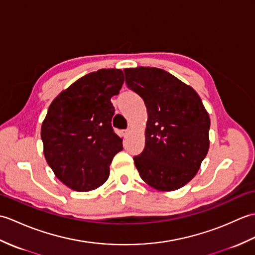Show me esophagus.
Wrapping results in <instances>:
<instances>
[{"instance_id": "esophagus-1", "label": "esophagus", "mask_w": 255, "mask_h": 255, "mask_svg": "<svg viewBox=\"0 0 255 255\" xmlns=\"http://www.w3.org/2000/svg\"><path fill=\"white\" fill-rule=\"evenodd\" d=\"M131 133V129L130 128H128V129H126V130H125V136H129V134Z\"/></svg>"}]
</instances>
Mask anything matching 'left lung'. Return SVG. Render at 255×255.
<instances>
[{"mask_svg":"<svg viewBox=\"0 0 255 255\" xmlns=\"http://www.w3.org/2000/svg\"><path fill=\"white\" fill-rule=\"evenodd\" d=\"M127 86L147 107L145 147L134 156L140 177L156 191L183 187L209 149L210 118L197 92L159 68H127Z\"/></svg>","mask_w":255,"mask_h":255,"instance_id":"left-lung-1","label":"left lung"}]
</instances>
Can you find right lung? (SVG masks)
<instances>
[{
    "label": "right lung",
    "mask_w": 255,
    "mask_h": 255,
    "mask_svg": "<svg viewBox=\"0 0 255 255\" xmlns=\"http://www.w3.org/2000/svg\"><path fill=\"white\" fill-rule=\"evenodd\" d=\"M124 84L121 69H101L63 90L48 108L41 140L48 165L59 181L77 192L102 186L113 158L123 150L114 132L111 99Z\"/></svg>",
    "instance_id": "1"
}]
</instances>
